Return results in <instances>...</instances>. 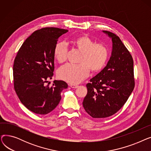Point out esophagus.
<instances>
[{
    "instance_id": "1",
    "label": "esophagus",
    "mask_w": 151,
    "mask_h": 151,
    "mask_svg": "<svg viewBox=\"0 0 151 151\" xmlns=\"http://www.w3.org/2000/svg\"><path fill=\"white\" fill-rule=\"evenodd\" d=\"M70 86L71 87V88H74V89H76V88H77L78 87V86L75 85V84H70Z\"/></svg>"
}]
</instances>
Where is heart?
<instances>
[{
    "label": "heart",
    "mask_w": 151,
    "mask_h": 151,
    "mask_svg": "<svg viewBox=\"0 0 151 151\" xmlns=\"http://www.w3.org/2000/svg\"><path fill=\"white\" fill-rule=\"evenodd\" d=\"M73 45L82 52L80 64L71 63L61 67L58 71V76L61 80L72 84L80 83L88 76L90 69L97 72L105 66L109 56L106 46L103 43H96L88 36L76 38ZM68 48L66 43L59 42L54 49V56L59 63L67 60Z\"/></svg>",
    "instance_id": "b5f03b06"
}]
</instances>
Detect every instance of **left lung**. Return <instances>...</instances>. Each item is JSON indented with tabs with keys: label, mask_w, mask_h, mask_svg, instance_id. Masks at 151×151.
<instances>
[{
	"label": "left lung",
	"mask_w": 151,
	"mask_h": 151,
	"mask_svg": "<svg viewBox=\"0 0 151 151\" xmlns=\"http://www.w3.org/2000/svg\"><path fill=\"white\" fill-rule=\"evenodd\" d=\"M111 38L113 50L106 66L86 84L88 93L83 105L93 118H105L117 113L125 104L134 87L133 60L121 39L103 30Z\"/></svg>",
	"instance_id": "obj_1"
}]
</instances>
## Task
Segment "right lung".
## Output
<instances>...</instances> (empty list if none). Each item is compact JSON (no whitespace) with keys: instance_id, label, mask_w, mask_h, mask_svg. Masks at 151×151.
I'll return each mask as SVG.
<instances>
[{"instance_id":"1","label":"right lung","mask_w":151,"mask_h":151,"mask_svg":"<svg viewBox=\"0 0 151 151\" xmlns=\"http://www.w3.org/2000/svg\"><path fill=\"white\" fill-rule=\"evenodd\" d=\"M68 30L45 27L37 30L23 43L13 64L14 88L21 102L35 114H46L59 104L61 92L68 88L63 81L46 85L53 76L54 49L58 38Z\"/></svg>"}]
</instances>
